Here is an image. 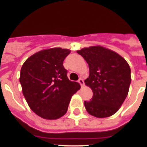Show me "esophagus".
I'll return each instance as SVG.
<instances>
[{"label": "esophagus", "instance_id": "esophagus-1", "mask_svg": "<svg viewBox=\"0 0 147 147\" xmlns=\"http://www.w3.org/2000/svg\"><path fill=\"white\" fill-rule=\"evenodd\" d=\"M78 82L80 83V85H81V86H83V85H84V81H83V80L82 78H80V80H78Z\"/></svg>", "mask_w": 147, "mask_h": 147}]
</instances>
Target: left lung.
<instances>
[{
	"label": "left lung",
	"mask_w": 147,
	"mask_h": 147,
	"mask_svg": "<svg viewBox=\"0 0 147 147\" xmlns=\"http://www.w3.org/2000/svg\"><path fill=\"white\" fill-rule=\"evenodd\" d=\"M77 53L88 62L89 77L85 85L93 90L90 101H85L88 113L106 118L117 112L124 102L131 82L129 65L117 53L102 46L84 48Z\"/></svg>",
	"instance_id": "8db88e82"
}]
</instances>
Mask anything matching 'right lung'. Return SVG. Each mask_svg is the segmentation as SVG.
Here are the masks:
<instances>
[{
  "instance_id": "add662e5",
  "label": "right lung",
  "mask_w": 147,
  "mask_h": 147,
  "mask_svg": "<svg viewBox=\"0 0 147 147\" xmlns=\"http://www.w3.org/2000/svg\"><path fill=\"white\" fill-rule=\"evenodd\" d=\"M71 51L53 48L40 51L26 60L20 82L31 110L45 119H57L66 113L71 96L80 85L70 81L63 61Z\"/></svg>"
}]
</instances>
